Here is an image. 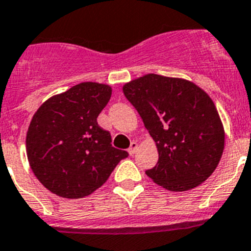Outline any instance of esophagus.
<instances>
[{
    "mask_svg": "<svg viewBox=\"0 0 251 251\" xmlns=\"http://www.w3.org/2000/svg\"><path fill=\"white\" fill-rule=\"evenodd\" d=\"M137 149H138V143L137 142H132V143H130L129 149H128V153H129L130 155H133V154L137 151Z\"/></svg>",
    "mask_w": 251,
    "mask_h": 251,
    "instance_id": "obj_1",
    "label": "esophagus"
}]
</instances>
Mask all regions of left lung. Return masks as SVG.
Returning a JSON list of instances; mask_svg holds the SVG:
<instances>
[{"label": "left lung", "mask_w": 251, "mask_h": 251, "mask_svg": "<svg viewBox=\"0 0 251 251\" xmlns=\"http://www.w3.org/2000/svg\"><path fill=\"white\" fill-rule=\"evenodd\" d=\"M158 148L155 167L146 171L172 192L198 187L213 174L224 151V128L211 98L180 78L147 75L124 84Z\"/></svg>", "instance_id": "left-lung-1"}]
</instances>
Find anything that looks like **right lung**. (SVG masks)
Listing matches in <instances>:
<instances>
[{
	"label": "right lung",
	"instance_id": "1",
	"mask_svg": "<svg viewBox=\"0 0 251 251\" xmlns=\"http://www.w3.org/2000/svg\"><path fill=\"white\" fill-rule=\"evenodd\" d=\"M107 84L84 82L50 97L32 118L26 137L27 158L37 179L58 197L78 199L102 187L126 151L97 117L110 100Z\"/></svg>",
	"mask_w": 251,
	"mask_h": 251
}]
</instances>
